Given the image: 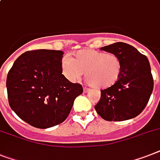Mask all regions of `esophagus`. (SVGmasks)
<instances>
[{
	"label": "esophagus",
	"instance_id": "esophagus-1",
	"mask_svg": "<svg viewBox=\"0 0 160 160\" xmlns=\"http://www.w3.org/2000/svg\"><path fill=\"white\" fill-rule=\"evenodd\" d=\"M90 91V89L87 88V87H84V93H88V92Z\"/></svg>",
	"mask_w": 160,
	"mask_h": 160
}]
</instances>
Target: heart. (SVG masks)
<instances>
[{
	"label": "heart",
	"mask_w": 160,
	"mask_h": 160,
	"mask_svg": "<svg viewBox=\"0 0 160 160\" xmlns=\"http://www.w3.org/2000/svg\"><path fill=\"white\" fill-rule=\"evenodd\" d=\"M122 61L117 54L94 49H84L64 58L61 62L62 74L76 82L84 73L85 80L96 88L107 89L116 84L122 73Z\"/></svg>",
	"instance_id": "1"
}]
</instances>
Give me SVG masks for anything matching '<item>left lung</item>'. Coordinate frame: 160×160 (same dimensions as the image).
I'll list each match as a JSON object with an SVG mask.
<instances>
[{
  "mask_svg": "<svg viewBox=\"0 0 160 160\" xmlns=\"http://www.w3.org/2000/svg\"><path fill=\"white\" fill-rule=\"evenodd\" d=\"M100 49L117 54L122 68L116 84L101 90L100 99L94 106L96 112L110 122L136 118L148 103L154 88L149 60L125 42H115Z\"/></svg>",
  "mask_w": 160,
  "mask_h": 160,
  "instance_id": "1",
  "label": "left lung"
}]
</instances>
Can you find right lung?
Here are the masks:
<instances>
[{"mask_svg": "<svg viewBox=\"0 0 160 160\" xmlns=\"http://www.w3.org/2000/svg\"><path fill=\"white\" fill-rule=\"evenodd\" d=\"M63 52L28 51L15 60L9 71L6 89L9 104L17 116L37 128H49L63 122L74 100L83 93L62 75Z\"/></svg>", "mask_w": 160, "mask_h": 160, "instance_id": "right-lung-1", "label": "right lung"}]
</instances>
